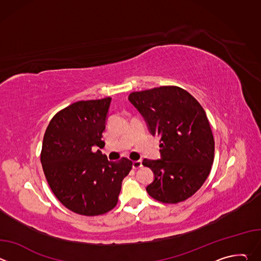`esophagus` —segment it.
<instances>
[{"instance_id": "34e87169", "label": "esophagus", "mask_w": 261, "mask_h": 261, "mask_svg": "<svg viewBox=\"0 0 261 261\" xmlns=\"http://www.w3.org/2000/svg\"><path fill=\"white\" fill-rule=\"evenodd\" d=\"M142 166V162L140 160H137V161H133L132 162V167L133 169H138Z\"/></svg>"}]
</instances>
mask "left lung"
Instances as JSON below:
<instances>
[{
	"label": "left lung",
	"instance_id": "left-lung-1",
	"mask_svg": "<svg viewBox=\"0 0 261 261\" xmlns=\"http://www.w3.org/2000/svg\"><path fill=\"white\" fill-rule=\"evenodd\" d=\"M129 101L160 136L161 159L142 161L155 175L146 191L163 203H178L195 194L210 174L215 140L205 111L187 91L164 86L133 92Z\"/></svg>",
	"mask_w": 261,
	"mask_h": 261
}]
</instances>
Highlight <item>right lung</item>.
<instances>
[{"mask_svg": "<svg viewBox=\"0 0 261 261\" xmlns=\"http://www.w3.org/2000/svg\"><path fill=\"white\" fill-rule=\"evenodd\" d=\"M111 98L77 101L60 110L44 133L41 164L49 187L68 210L84 216L103 215L119 200L132 161H108L100 150Z\"/></svg>", "mask_w": 261, "mask_h": 261, "instance_id": "add662e5", "label": "right lung"}]
</instances>
